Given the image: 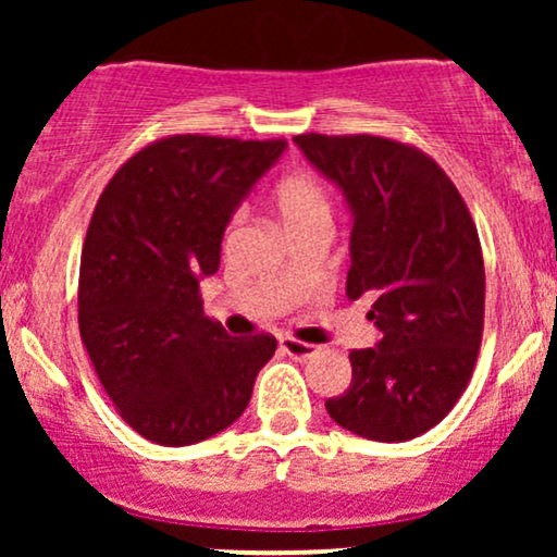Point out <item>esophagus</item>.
<instances>
[{
  "label": "esophagus",
  "mask_w": 557,
  "mask_h": 557,
  "mask_svg": "<svg viewBox=\"0 0 557 557\" xmlns=\"http://www.w3.org/2000/svg\"><path fill=\"white\" fill-rule=\"evenodd\" d=\"M280 348H283L287 356H293V359H298V361L311 359V356L317 354V345L296 341V337H287V335L280 337Z\"/></svg>",
  "instance_id": "1"
}]
</instances>
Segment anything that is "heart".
<instances>
[{"label":"heart","mask_w":557,"mask_h":557,"mask_svg":"<svg viewBox=\"0 0 557 557\" xmlns=\"http://www.w3.org/2000/svg\"><path fill=\"white\" fill-rule=\"evenodd\" d=\"M270 203L285 233H293L309 222L330 220L327 190L311 172L298 170L280 177L270 194Z\"/></svg>","instance_id":"obj_1"}]
</instances>
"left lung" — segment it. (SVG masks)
<instances>
[{
  "label": "left lung",
  "mask_w": 557,
  "mask_h": 557,
  "mask_svg": "<svg viewBox=\"0 0 557 557\" xmlns=\"http://www.w3.org/2000/svg\"><path fill=\"white\" fill-rule=\"evenodd\" d=\"M354 214L348 298H372L376 348L327 413L359 437L403 443L440 424L469 385L484 330V259L469 207L417 146L382 136L293 138Z\"/></svg>",
  "instance_id": "8db88e82"
}]
</instances>
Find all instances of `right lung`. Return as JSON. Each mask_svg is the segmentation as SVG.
I'll list each match as a JSON object with an SVG mask.
<instances>
[{"mask_svg": "<svg viewBox=\"0 0 557 557\" xmlns=\"http://www.w3.org/2000/svg\"><path fill=\"white\" fill-rule=\"evenodd\" d=\"M285 140L159 138L114 172L81 257L78 327L117 413L140 437L183 447L246 411L272 335L230 337L198 283L220 270L222 235Z\"/></svg>", "mask_w": 557, "mask_h": 557, "instance_id": "right-lung-1", "label": "right lung"}]
</instances>
